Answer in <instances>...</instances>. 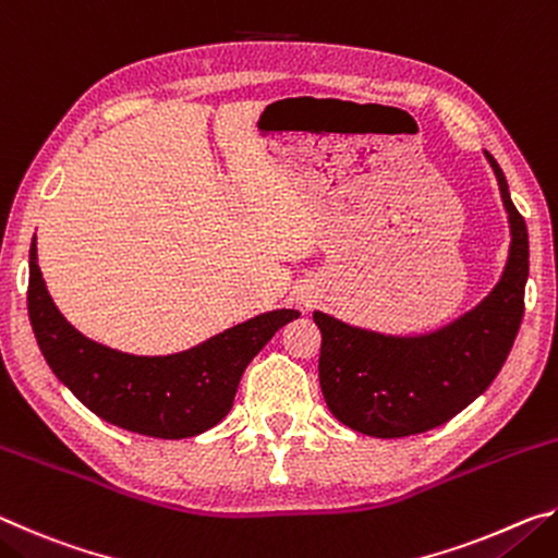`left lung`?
Masks as SVG:
<instances>
[{
  "label": "left lung",
  "instance_id": "1",
  "mask_svg": "<svg viewBox=\"0 0 558 558\" xmlns=\"http://www.w3.org/2000/svg\"><path fill=\"white\" fill-rule=\"evenodd\" d=\"M495 169L509 219V258L493 292L456 323L418 337H393L313 313L323 332L319 386L337 421L374 438H403L448 423L502 369L524 315L526 223Z\"/></svg>",
  "mask_w": 558,
  "mask_h": 558
}]
</instances>
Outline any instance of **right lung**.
<instances>
[{
  "label": "right lung",
  "instance_id": "obj_1",
  "mask_svg": "<svg viewBox=\"0 0 558 558\" xmlns=\"http://www.w3.org/2000/svg\"><path fill=\"white\" fill-rule=\"evenodd\" d=\"M29 319L51 372L102 421L140 436L179 440L214 428L231 411L235 389L263 347L298 310H272L245 319L186 352L135 356L81 335L46 290L29 251Z\"/></svg>",
  "mask_w": 558,
  "mask_h": 558
}]
</instances>
